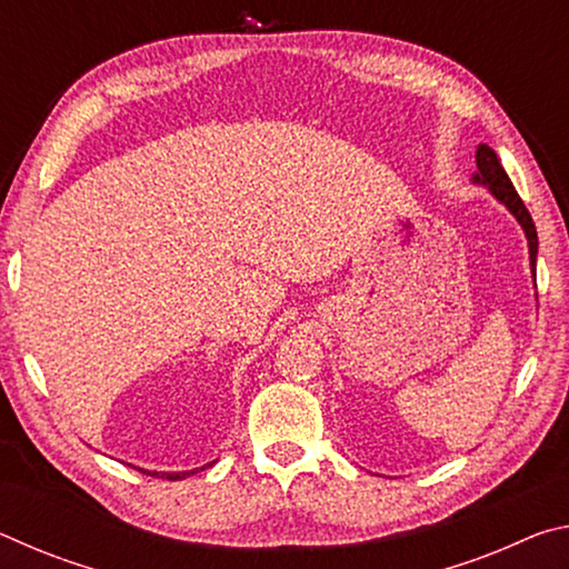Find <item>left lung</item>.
<instances>
[{
	"label": "left lung",
	"mask_w": 569,
	"mask_h": 569,
	"mask_svg": "<svg viewBox=\"0 0 569 569\" xmlns=\"http://www.w3.org/2000/svg\"><path fill=\"white\" fill-rule=\"evenodd\" d=\"M477 176L475 180L477 182H485V186L492 190V196L497 200H502V203L512 210V216L522 223L525 233H527V240H529V261H532V271H537V228H535V220L532 216H529L527 206L522 203V198L517 196V190L512 182H509L505 168L499 166V160L495 156L492 148L487 146H479L477 148Z\"/></svg>",
	"instance_id": "8db88e82"
}]
</instances>
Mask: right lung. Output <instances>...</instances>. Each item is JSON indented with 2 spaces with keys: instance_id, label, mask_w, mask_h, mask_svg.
<instances>
[{
  "instance_id": "right-lung-1",
  "label": "right lung",
  "mask_w": 569,
  "mask_h": 569,
  "mask_svg": "<svg viewBox=\"0 0 569 569\" xmlns=\"http://www.w3.org/2000/svg\"><path fill=\"white\" fill-rule=\"evenodd\" d=\"M210 467V465H208ZM206 469V467H203ZM198 469H192V471H142V475H150V477H162V479H168V481H176V479H186V477H190V475H196Z\"/></svg>"
}]
</instances>
